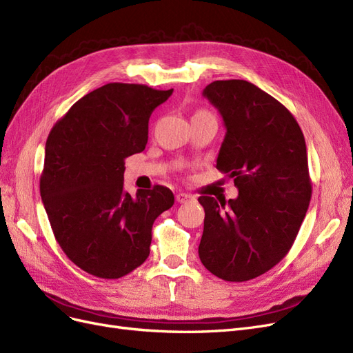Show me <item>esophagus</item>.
<instances>
[{
    "label": "esophagus",
    "instance_id": "34e87169",
    "mask_svg": "<svg viewBox=\"0 0 353 353\" xmlns=\"http://www.w3.org/2000/svg\"><path fill=\"white\" fill-rule=\"evenodd\" d=\"M192 198H193L192 195H188V193H183V192H179L177 195H176V201H177L179 203H185V202L190 201Z\"/></svg>",
    "mask_w": 353,
    "mask_h": 353
}]
</instances>
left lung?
Returning a JSON list of instances; mask_svg holds the SVG:
<instances>
[{"instance_id":"1","label":"left lung","mask_w":353,"mask_h":353,"mask_svg":"<svg viewBox=\"0 0 353 353\" xmlns=\"http://www.w3.org/2000/svg\"><path fill=\"white\" fill-rule=\"evenodd\" d=\"M202 95L223 117L217 168L234 180L239 195L198 198L205 210L198 252L214 276L248 281L288 255L308 211L305 138L292 112L251 82L215 81Z\"/></svg>"}]
</instances>
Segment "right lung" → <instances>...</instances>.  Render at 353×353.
<instances>
[{
	"mask_svg": "<svg viewBox=\"0 0 353 353\" xmlns=\"http://www.w3.org/2000/svg\"><path fill=\"white\" fill-rule=\"evenodd\" d=\"M173 89L107 83L54 124L39 180L57 242L79 268L120 279L150 255L152 224L174 195L157 185L132 196L124 190V160L142 152L152 111Z\"/></svg>",
	"mask_w": 353,
	"mask_h": 353,
	"instance_id": "obj_1",
	"label": "right lung"
}]
</instances>
